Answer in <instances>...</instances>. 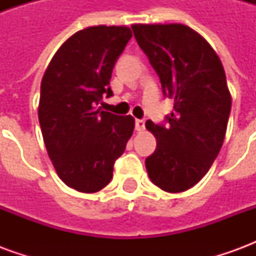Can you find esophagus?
Wrapping results in <instances>:
<instances>
[{"label": "esophagus", "mask_w": 256, "mask_h": 256, "mask_svg": "<svg viewBox=\"0 0 256 256\" xmlns=\"http://www.w3.org/2000/svg\"><path fill=\"white\" fill-rule=\"evenodd\" d=\"M136 130H137V132H144L145 130L144 119H137V120H136Z\"/></svg>", "instance_id": "34e87169"}]
</instances>
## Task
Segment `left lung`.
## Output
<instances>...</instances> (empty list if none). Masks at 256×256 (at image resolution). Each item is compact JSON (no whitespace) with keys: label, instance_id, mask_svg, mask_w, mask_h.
Here are the masks:
<instances>
[{"label":"left lung","instance_id":"8db88e82","mask_svg":"<svg viewBox=\"0 0 256 256\" xmlns=\"http://www.w3.org/2000/svg\"><path fill=\"white\" fill-rule=\"evenodd\" d=\"M134 36L174 100L164 124L145 123L155 152L145 159L150 181L178 193L207 174L224 144L232 108L225 70L203 36L184 24H133Z\"/></svg>","mask_w":256,"mask_h":256}]
</instances>
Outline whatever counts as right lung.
Wrapping results in <instances>:
<instances>
[{"instance_id": "1", "label": "right lung", "mask_w": 256, "mask_h": 256, "mask_svg": "<svg viewBox=\"0 0 256 256\" xmlns=\"http://www.w3.org/2000/svg\"><path fill=\"white\" fill-rule=\"evenodd\" d=\"M132 38L126 26H94L75 32L48 66L38 118L58 176L70 188L94 193L106 186L134 130L133 116L102 111L112 70Z\"/></svg>"}]
</instances>
